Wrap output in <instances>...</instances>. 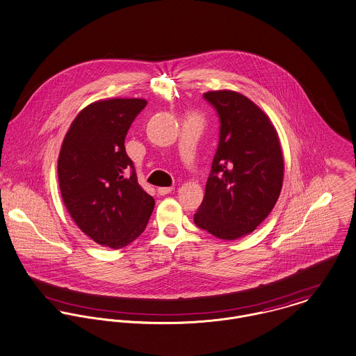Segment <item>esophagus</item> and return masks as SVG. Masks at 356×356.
Returning <instances> with one entry per match:
<instances>
[{
	"label": "esophagus",
	"instance_id": "34e87169",
	"mask_svg": "<svg viewBox=\"0 0 356 356\" xmlns=\"http://www.w3.org/2000/svg\"><path fill=\"white\" fill-rule=\"evenodd\" d=\"M172 191H174V188H158V193L161 194V195L171 193Z\"/></svg>",
	"mask_w": 356,
	"mask_h": 356
}]
</instances>
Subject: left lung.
Listing matches in <instances>:
<instances>
[{
    "instance_id": "1",
    "label": "left lung",
    "mask_w": 356,
    "mask_h": 356,
    "mask_svg": "<svg viewBox=\"0 0 356 356\" xmlns=\"http://www.w3.org/2000/svg\"><path fill=\"white\" fill-rule=\"evenodd\" d=\"M204 97L220 118V137L194 223L234 241L253 232L273 209L283 186L284 159L269 117L249 97L219 90Z\"/></svg>"
}]
</instances>
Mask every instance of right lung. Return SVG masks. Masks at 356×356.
Listing matches in <instances>:
<instances>
[{"label": "right lung", "instance_id": "obj_1", "mask_svg": "<svg viewBox=\"0 0 356 356\" xmlns=\"http://www.w3.org/2000/svg\"><path fill=\"white\" fill-rule=\"evenodd\" d=\"M145 106L138 97L88 104L70 124L58 156V184L70 218L92 241L115 250L141 235L155 205L125 151L130 125Z\"/></svg>", "mask_w": 356, "mask_h": 356}]
</instances>
